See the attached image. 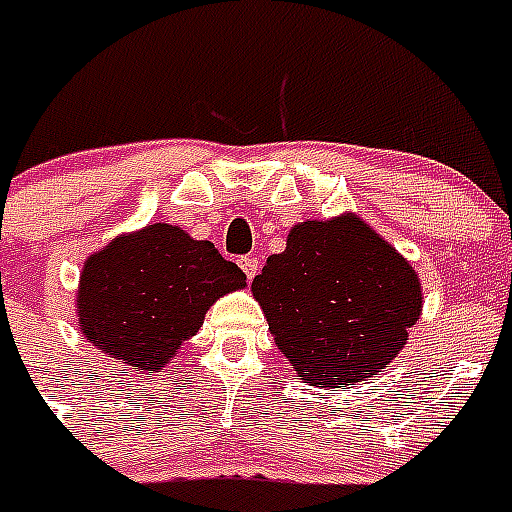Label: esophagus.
Returning a JSON list of instances; mask_svg holds the SVG:
<instances>
[{
  "label": "esophagus",
  "mask_w": 512,
  "mask_h": 512,
  "mask_svg": "<svg viewBox=\"0 0 512 512\" xmlns=\"http://www.w3.org/2000/svg\"><path fill=\"white\" fill-rule=\"evenodd\" d=\"M238 264H241L246 279H253L259 274V259H253V256H243V259H238Z\"/></svg>",
  "instance_id": "esophagus-1"
}]
</instances>
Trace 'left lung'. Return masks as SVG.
Wrapping results in <instances>:
<instances>
[{
  "instance_id": "1",
  "label": "left lung",
  "mask_w": 512,
  "mask_h": 512,
  "mask_svg": "<svg viewBox=\"0 0 512 512\" xmlns=\"http://www.w3.org/2000/svg\"><path fill=\"white\" fill-rule=\"evenodd\" d=\"M251 292L282 354L312 387L377 374L423 310L408 259L351 212L295 225Z\"/></svg>"
}]
</instances>
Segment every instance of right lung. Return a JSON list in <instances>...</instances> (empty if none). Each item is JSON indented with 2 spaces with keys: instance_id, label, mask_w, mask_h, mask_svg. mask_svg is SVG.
Segmentation results:
<instances>
[{
  "instance_id": "add662e5",
  "label": "right lung",
  "mask_w": 512,
  "mask_h": 512,
  "mask_svg": "<svg viewBox=\"0 0 512 512\" xmlns=\"http://www.w3.org/2000/svg\"><path fill=\"white\" fill-rule=\"evenodd\" d=\"M243 287L246 274L210 241L153 223L87 259L76 292L81 333L135 372H156L202 328L212 302Z\"/></svg>"
}]
</instances>
